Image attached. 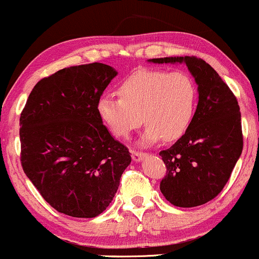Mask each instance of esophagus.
Segmentation results:
<instances>
[{
    "label": "esophagus",
    "instance_id": "esophagus-1",
    "mask_svg": "<svg viewBox=\"0 0 259 259\" xmlns=\"http://www.w3.org/2000/svg\"><path fill=\"white\" fill-rule=\"evenodd\" d=\"M144 156H145V153H143V151H137V150L132 151V159L133 161H136V162L142 161L144 159Z\"/></svg>",
    "mask_w": 259,
    "mask_h": 259
}]
</instances>
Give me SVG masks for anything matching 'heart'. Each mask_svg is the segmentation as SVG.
<instances>
[{
	"label": "heart",
	"instance_id": "b5f03b06",
	"mask_svg": "<svg viewBox=\"0 0 259 259\" xmlns=\"http://www.w3.org/2000/svg\"><path fill=\"white\" fill-rule=\"evenodd\" d=\"M117 99L100 97L97 111L115 137L127 139L147 124L143 143L153 144L162 138L173 142L189 130L196 112L199 91L185 71L156 69L137 70L118 84Z\"/></svg>",
	"mask_w": 259,
	"mask_h": 259
}]
</instances>
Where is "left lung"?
<instances>
[{"label":"left lung","mask_w":259,"mask_h":259,"mask_svg":"<svg viewBox=\"0 0 259 259\" xmlns=\"http://www.w3.org/2000/svg\"><path fill=\"white\" fill-rule=\"evenodd\" d=\"M153 63H185L195 78L199 103L187 133L160 151L167 168L160 190L178 207H195L223 190L244 147L238 99L201 58H155Z\"/></svg>","instance_id":"obj_1"}]
</instances>
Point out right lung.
Segmentation results:
<instances>
[{
  "instance_id": "obj_1",
  "label": "right lung",
  "mask_w": 259,
  "mask_h": 259,
  "mask_svg": "<svg viewBox=\"0 0 259 259\" xmlns=\"http://www.w3.org/2000/svg\"><path fill=\"white\" fill-rule=\"evenodd\" d=\"M117 72L102 63L70 66L39 80L20 114V162L54 209L93 218L114 199L131 163L97 103Z\"/></svg>"
}]
</instances>
